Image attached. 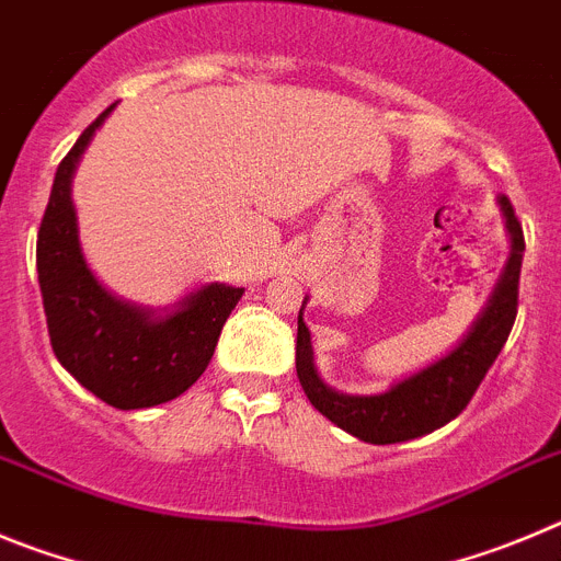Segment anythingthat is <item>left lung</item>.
<instances>
[{
    "label": "left lung",
    "instance_id": "1",
    "mask_svg": "<svg viewBox=\"0 0 561 561\" xmlns=\"http://www.w3.org/2000/svg\"><path fill=\"white\" fill-rule=\"evenodd\" d=\"M497 206H501L503 220H506L512 251H508L501 276L494 282L492 296L478 312L467 335L447 355L427 363L425 368H419L413 375L402 377L386 391L343 393L321 380L316 360H312L310 330L301 318L307 301H301L299 335H296V375H299V382L312 408L324 413L332 425L352 433L360 442L397 444L438 431L467 408L494 357L501 355L503 343L514 327V318H517V287L526 240H523V226L514 215L512 201L501 195Z\"/></svg>",
    "mask_w": 561,
    "mask_h": 561
}]
</instances>
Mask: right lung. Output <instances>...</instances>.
Here are the masks:
<instances>
[{
    "instance_id": "add662e5",
    "label": "right lung",
    "mask_w": 561,
    "mask_h": 561,
    "mask_svg": "<svg viewBox=\"0 0 561 561\" xmlns=\"http://www.w3.org/2000/svg\"><path fill=\"white\" fill-rule=\"evenodd\" d=\"M114 105L80 134L58 164L38 229L35 268L60 366L111 408L136 411L175 400L204 375L226 318L245 290L209 282L175 305L153 310L119 299L92 274L80 249L72 179Z\"/></svg>"
}]
</instances>
